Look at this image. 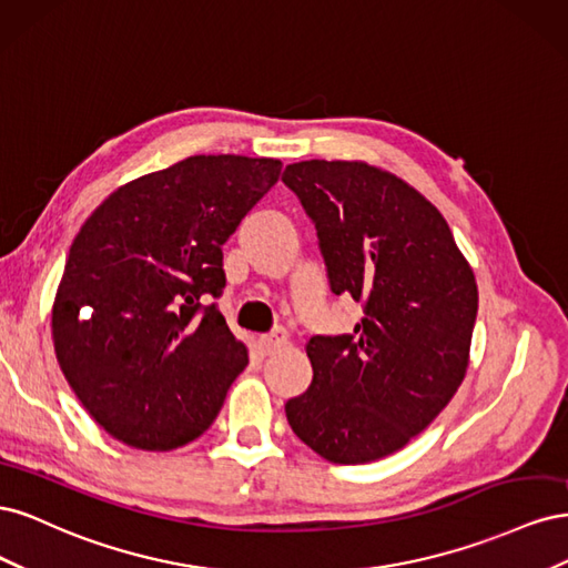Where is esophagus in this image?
Listing matches in <instances>:
<instances>
[{"mask_svg":"<svg viewBox=\"0 0 568 568\" xmlns=\"http://www.w3.org/2000/svg\"><path fill=\"white\" fill-rule=\"evenodd\" d=\"M286 343V332L284 329H274L272 334H265L257 338V348H261L263 353H274L277 348H282Z\"/></svg>","mask_w":568,"mask_h":568,"instance_id":"esophagus-1","label":"esophagus"}]
</instances>
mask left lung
Returning <instances> with one entry per match:
<instances>
[{"instance_id": "left-lung-1", "label": "left lung", "mask_w": 568, "mask_h": 568, "mask_svg": "<svg viewBox=\"0 0 568 568\" xmlns=\"http://www.w3.org/2000/svg\"><path fill=\"white\" fill-rule=\"evenodd\" d=\"M282 182L317 230L334 296L365 317L313 336V382L286 403L294 434L334 464L400 450L450 403L469 365L478 291L448 222L417 189L359 161H301Z\"/></svg>"}]
</instances>
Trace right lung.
Instances as JSON below:
<instances>
[{
    "mask_svg": "<svg viewBox=\"0 0 568 568\" xmlns=\"http://www.w3.org/2000/svg\"><path fill=\"white\" fill-rule=\"evenodd\" d=\"M282 163L189 156L132 180L80 227L51 334L63 376L99 426L173 450L213 424L248 353L217 311L222 244Z\"/></svg>",
    "mask_w": 568,
    "mask_h": 568,
    "instance_id": "1",
    "label": "right lung"
}]
</instances>
